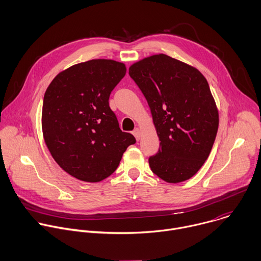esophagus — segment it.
I'll use <instances>...</instances> for the list:
<instances>
[{
  "mask_svg": "<svg viewBox=\"0 0 261 261\" xmlns=\"http://www.w3.org/2000/svg\"><path fill=\"white\" fill-rule=\"evenodd\" d=\"M132 134L135 136L136 140H139L140 137H141V132H140V129H139V128H135V129L133 130Z\"/></svg>",
  "mask_w": 261,
  "mask_h": 261,
  "instance_id": "obj_1",
  "label": "esophagus"
}]
</instances>
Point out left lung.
<instances>
[{"label":"left lung","instance_id":"8db88e82","mask_svg":"<svg viewBox=\"0 0 261 261\" xmlns=\"http://www.w3.org/2000/svg\"><path fill=\"white\" fill-rule=\"evenodd\" d=\"M129 74L148 103L161 141L148 160L151 171L169 184L192 178L209 156L219 124L206 77L162 53L134 62Z\"/></svg>","mask_w":261,"mask_h":261}]
</instances>
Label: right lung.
Segmentation results:
<instances>
[{
	"mask_svg": "<svg viewBox=\"0 0 261 261\" xmlns=\"http://www.w3.org/2000/svg\"><path fill=\"white\" fill-rule=\"evenodd\" d=\"M113 59H92L60 71L44 95L42 131L55 162L72 177L98 182L116 171L135 137L123 132L109 98L126 74Z\"/></svg>",
	"mask_w": 261,
	"mask_h": 261,
	"instance_id": "1",
	"label": "right lung"
}]
</instances>
